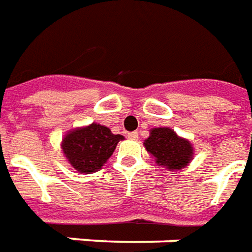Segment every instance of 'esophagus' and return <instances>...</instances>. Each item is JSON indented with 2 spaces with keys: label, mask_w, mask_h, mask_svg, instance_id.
I'll return each mask as SVG.
<instances>
[{
  "label": "esophagus",
  "mask_w": 252,
  "mask_h": 252,
  "mask_svg": "<svg viewBox=\"0 0 252 252\" xmlns=\"http://www.w3.org/2000/svg\"><path fill=\"white\" fill-rule=\"evenodd\" d=\"M128 137H129L131 140H137V139H139V133H137V132H129V133H128Z\"/></svg>",
  "instance_id": "esophagus-1"
}]
</instances>
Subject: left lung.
Returning a JSON list of instances; mask_svg holds the SVG:
<instances>
[{"label":"left lung","mask_w":252,"mask_h":252,"mask_svg":"<svg viewBox=\"0 0 252 252\" xmlns=\"http://www.w3.org/2000/svg\"><path fill=\"white\" fill-rule=\"evenodd\" d=\"M143 144L155 163L169 171L185 169L194 158V148L190 140L177 135L169 126L150 129V136Z\"/></svg>","instance_id":"left-lung-1"}]
</instances>
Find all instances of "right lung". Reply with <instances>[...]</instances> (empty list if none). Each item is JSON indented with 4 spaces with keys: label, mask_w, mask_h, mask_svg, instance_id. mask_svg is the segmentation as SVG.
I'll return each mask as SVG.
<instances>
[{
    "label": "right lung",
    "mask_w": 252,
    "mask_h": 252,
    "mask_svg": "<svg viewBox=\"0 0 252 252\" xmlns=\"http://www.w3.org/2000/svg\"><path fill=\"white\" fill-rule=\"evenodd\" d=\"M120 140H124L123 135H115L108 126L92 123L70 129L63 136L61 148L78 173L93 174L108 162Z\"/></svg>",
    "instance_id": "right-lung-1"
}]
</instances>
